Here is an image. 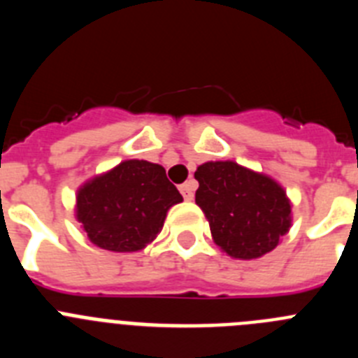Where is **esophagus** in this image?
I'll list each match as a JSON object with an SVG mask.
<instances>
[{"mask_svg": "<svg viewBox=\"0 0 358 358\" xmlns=\"http://www.w3.org/2000/svg\"><path fill=\"white\" fill-rule=\"evenodd\" d=\"M179 189H181V194H182V197H185V201H192V199H194L195 182L194 181H186L185 185L179 186Z\"/></svg>", "mask_w": 358, "mask_h": 358, "instance_id": "obj_1", "label": "esophagus"}]
</instances>
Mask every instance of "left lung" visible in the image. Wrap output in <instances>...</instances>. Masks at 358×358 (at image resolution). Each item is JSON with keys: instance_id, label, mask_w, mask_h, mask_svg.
<instances>
[{"instance_id": "8db88e82", "label": "left lung", "mask_w": 358, "mask_h": 358, "mask_svg": "<svg viewBox=\"0 0 358 358\" xmlns=\"http://www.w3.org/2000/svg\"><path fill=\"white\" fill-rule=\"evenodd\" d=\"M195 179V202L206 215L213 242L231 258H260L289 233L292 206L273 177L235 161H208Z\"/></svg>"}]
</instances>
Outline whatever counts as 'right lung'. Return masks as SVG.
I'll return each mask as SVG.
<instances>
[{
    "label": "right lung",
    "instance_id": "add662e5",
    "mask_svg": "<svg viewBox=\"0 0 358 358\" xmlns=\"http://www.w3.org/2000/svg\"><path fill=\"white\" fill-rule=\"evenodd\" d=\"M179 202L182 195L161 164L127 159L82 185L75 211L94 245L134 252L156 238L169 210Z\"/></svg>",
    "mask_w": 358,
    "mask_h": 358
}]
</instances>
